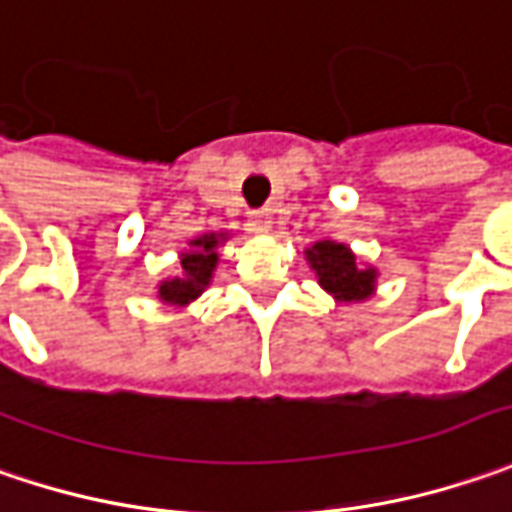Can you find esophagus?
Segmentation results:
<instances>
[{
  "instance_id": "obj_1",
  "label": "esophagus",
  "mask_w": 512,
  "mask_h": 512,
  "mask_svg": "<svg viewBox=\"0 0 512 512\" xmlns=\"http://www.w3.org/2000/svg\"><path fill=\"white\" fill-rule=\"evenodd\" d=\"M249 226H252V232H269L272 229V214L266 212V209H260V212L249 214Z\"/></svg>"
}]
</instances>
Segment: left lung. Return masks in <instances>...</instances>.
Here are the masks:
<instances>
[{"label": "left lung", "instance_id": "1", "mask_svg": "<svg viewBox=\"0 0 512 512\" xmlns=\"http://www.w3.org/2000/svg\"><path fill=\"white\" fill-rule=\"evenodd\" d=\"M306 260L318 275V283L338 303H358L375 292L378 269L358 263V257L344 243L321 240L312 249H306Z\"/></svg>", "mask_w": 512, "mask_h": 512}]
</instances>
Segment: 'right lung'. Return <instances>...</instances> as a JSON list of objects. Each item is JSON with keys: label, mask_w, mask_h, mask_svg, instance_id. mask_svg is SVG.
I'll use <instances>...</instances> for the list:
<instances>
[{"label": "right lung", "mask_w": 512, "mask_h": 512, "mask_svg": "<svg viewBox=\"0 0 512 512\" xmlns=\"http://www.w3.org/2000/svg\"><path fill=\"white\" fill-rule=\"evenodd\" d=\"M226 240V234H203L194 237L186 252H180V272L166 278L157 286V298L166 306H189L191 300L203 295V289L212 283L217 269V246Z\"/></svg>", "instance_id": "right-lung-1"}]
</instances>
